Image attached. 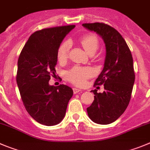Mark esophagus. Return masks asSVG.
<instances>
[{
	"label": "esophagus",
	"mask_w": 150,
	"mask_h": 150,
	"mask_svg": "<svg viewBox=\"0 0 150 150\" xmlns=\"http://www.w3.org/2000/svg\"><path fill=\"white\" fill-rule=\"evenodd\" d=\"M73 91H74V94H76V93H78V92L81 91V90L79 88H73Z\"/></svg>",
	"instance_id": "1"
}]
</instances>
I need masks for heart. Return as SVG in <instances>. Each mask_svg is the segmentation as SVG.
<instances>
[{
    "mask_svg": "<svg viewBox=\"0 0 150 150\" xmlns=\"http://www.w3.org/2000/svg\"><path fill=\"white\" fill-rule=\"evenodd\" d=\"M80 43L89 55L94 54L99 47V40L94 34H87L82 37ZM71 42L65 41L59 47L57 50V58L59 62H63L68 59L71 50ZM94 74V70L88 67H74L67 73V79L76 86H83L86 80Z\"/></svg>",
    "mask_w": 150,
    "mask_h": 150,
    "instance_id": "obj_1",
    "label": "heart"
}]
</instances>
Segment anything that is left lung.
I'll return each mask as SVG.
<instances>
[{"label": "left lung", "mask_w": 150, "mask_h": 150, "mask_svg": "<svg viewBox=\"0 0 150 150\" xmlns=\"http://www.w3.org/2000/svg\"><path fill=\"white\" fill-rule=\"evenodd\" d=\"M82 26L102 37L106 52L103 69L94 82V86L103 85L105 91H91L94 100L87 108L88 115L94 123L109 124L123 115L129 103L135 78L132 56L124 38L111 26L103 23Z\"/></svg>", "instance_id": "left-lung-1"}]
</instances>
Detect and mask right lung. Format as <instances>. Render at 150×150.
<instances>
[{"label": "right lung", "instance_id": "right-lung-1", "mask_svg": "<svg viewBox=\"0 0 150 150\" xmlns=\"http://www.w3.org/2000/svg\"><path fill=\"white\" fill-rule=\"evenodd\" d=\"M75 25L46 28L30 35L18 60L16 81L30 115L45 126L59 123L65 115L73 90L65 85H49L56 75L57 50Z\"/></svg>", "mask_w": 150, "mask_h": 150}]
</instances>
